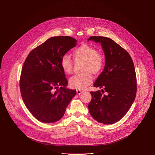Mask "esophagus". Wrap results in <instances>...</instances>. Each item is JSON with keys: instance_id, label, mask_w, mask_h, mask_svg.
Returning <instances> with one entry per match:
<instances>
[{"instance_id": "1", "label": "esophagus", "mask_w": 155, "mask_h": 155, "mask_svg": "<svg viewBox=\"0 0 155 155\" xmlns=\"http://www.w3.org/2000/svg\"><path fill=\"white\" fill-rule=\"evenodd\" d=\"M83 91H81V90H77V94H81L82 93H83Z\"/></svg>"}]
</instances>
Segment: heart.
Here are the masks:
<instances>
[{
  "label": "heart",
  "instance_id": "b5f03b06",
  "mask_svg": "<svg viewBox=\"0 0 155 155\" xmlns=\"http://www.w3.org/2000/svg\"><path fill=\"white\" fill-rule=\"evenodd\" d=\"M73 56L76 61H83L81 71L84 72L72 77L70 78V84L75 89L84 90L93 81L94 77L91 72L98 74L102 70L105 64L104 56L98 52L96 47L88 44H82L75 48ZM60 64L65 74L72 73L74 63L69 55H63Z\"/></svg>",
  "mask_w": 155,
  "mask_h": 155
}]
</instances>
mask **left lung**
I'll return each mask as SVG.
<instances>
[{
  "instance_id": "1",
  "label": "left lung",
  "mask_w": 155,
  "mask_h": 155,
  "mask_svg": "<svg viewBox=\"0 0 155 155\" xmlns=\"http://www.w3.org/2000/svg\"><path fill=\"white\" fill-rule=\"evenodd\" d=\"M90 40L101 44L105 64L94 84L102 90L90 92L92 99L88 109L95 120L111 124L126 114L135 100L137 79L134 65L127 51L111 38L91 36Z\"/></svg>"
}]
</instances>
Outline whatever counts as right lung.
<instances>
[{"mask_svg":"<svg viewBox=\"0 0 155 155\" xmlns=\"http://www.w3.org/2000/svg\"><path fill=\"white\" fill-rule=\"evenodd\" d=\"M76 42L69 36L51 37L33 49L24 62L21 94L29 112L41 122L59 120L76 94L75 90L65 88L68 81L60 64L62 56L75 47Z\"/></svg>","mask_w":155,"mask_h":155,"instance_id":"1","label":"right lung"}]
</instances>
